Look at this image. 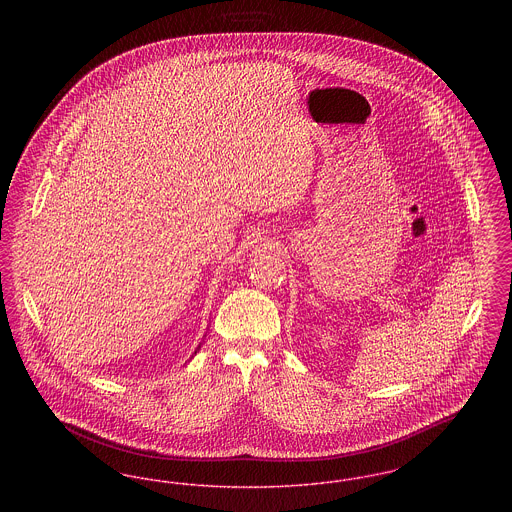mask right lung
I'll list each match as a JSON object with an SVG mask.
<instances>
[{"mask_svg":"<svg viewBox=\"0 0 512 512\" xmlns=\"http://www.w3.org/2000/svg\"><path fill=\"white\" fill-rule=\"evenodd\" d=\"M197 349H199V347H197ZM197 349H195V353H197Z\"/></svg>","mask_w":512,"mask_h":512,"instance_id":"right-lung-1","label":"right lung"}]
</instances>
